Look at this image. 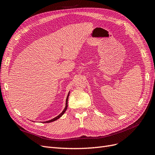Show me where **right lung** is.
<instances>
[{"label":"right lung","instance_id":"1","mask_svg":"<svg viewBox=\"0 0 155 155\" xmlns=\"http://www.w3.org/2000/svg\"><path fill=\"white\" fill-rule=\"evenodd\" d=\"M69 94H70V91H69V92H68V94L67 97V99H66V104H65V107H64V109H63V110L62 111V112H61V114H59L58 116H57L56 117H55L54 118L51 119V120H48V121H43V123H50V122H52V121H55V120H57L58 119H59V118H61V116L64 114V113L65 112V111H66V110H67V107H68V99Z\"/></svg>","mask_w":155,"mask_h":155}]
</instances>
